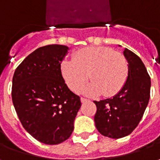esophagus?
I'll return each mask as SVG.
<instances>
[{"label": "esophagus", "instance_id": "esophagus-1", "mask_svg": "<svg viewBox=\"0 0 160 160\" xmlns=\"http://www.w3.org/2000/svg\"><path fill=\"white\" fill-rule=\"evenodd\" d=\"M80 100H81V102H82V103H87V101H89V99L85 98H80Z\"/></svg>", "mask_w": 160, "mask_h": 160}]
</instances>
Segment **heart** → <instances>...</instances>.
I'll return each mask as SVG.
<instances>
[{
	"label": "heart",
	"instance_id": "b5f03b06",
	"mask_svg": "<svg viewBox=\"0 0 160 160\" xmlns=\"http://www.w3.org/2000/svg\"><path fill=\"white\" fill-rule=\"evenodd\" d=\"M62 73L67 85L80 92L89 78L92 82L86 89L88 94L111 97L119 92L126 83L128 65L125 56L104 46L86 47L73 54V60L62 63Z\"/></svg>",
	"mask_w": 160,
	"mask_h": 160
}]
</instances>
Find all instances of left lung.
I'll return each instance as SVG.
<instances>
[{"instance_id": "left-lung-1", "label": "left lung", "mask_w": 160, "mask_h": 160, "mask_svg": "<svg viewBox=\"0 0 160 160\" xmlns=\"http://www.w3.org/2000/svg\"><path fill=\"white\" fill-rule=\"evenodd\" d=\"M128 74L122 90L113 98L94 101L98 131L104 136L119 139L131 134L143 117L150 98L151 80L144 63L134 52L125 49Z\"/></svg>"}]
</instances>
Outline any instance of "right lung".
<instances>
[{
    "instance_id": "obj_1",
    "label": "right lung",
    "mask_w": 160,
    "mask_h": 160,
    "mask_svg": "<svg viewBox=\"0 0 160 160\" xmlns=\"http://www.w3.org/2000/svg\"><path fill=\"white\" fill-rule=\"evenodd\" d=\"M68 47H40L17 67L12 99L24 128L43 144L57 145L68 140L81 106L80 98L68 89L61 63Z\"/></svg>"
}]
</instances>
